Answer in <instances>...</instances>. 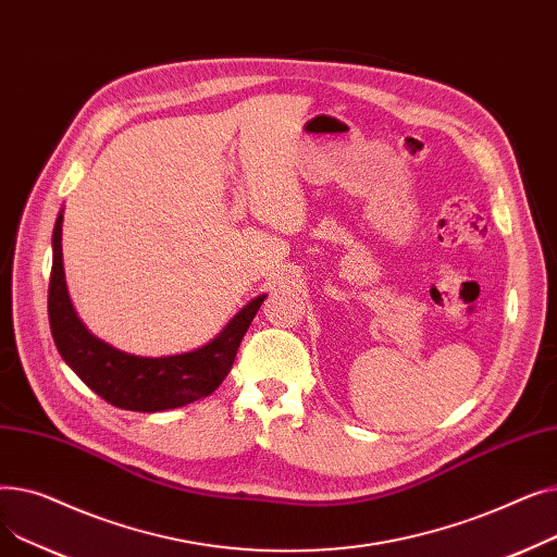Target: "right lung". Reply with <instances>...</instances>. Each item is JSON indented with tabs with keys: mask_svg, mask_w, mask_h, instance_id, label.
<instances>
[{
	"mask_svg": "<svg viewBox=\"0 0 557 557\" xmlns=\"http://www.w3.org/2000/svg\"><path fill=\"white\" fill-rule=\"evenodd\" d=\"M61 242L63 212L55 219L51 237L49 325L58 352L87 388L124 411L156 413L208 397L221 386L237 357L244 334L267 296H257L248 302L216 338L194 352L160 359L126 355L87 332L78 320L67 294Z\"/></svg>",
	"mask_w": 557,
	"mask_h": 557,
	"instance_id": "right-lung-1",
	"label": "right lung"
}]
</instances>
